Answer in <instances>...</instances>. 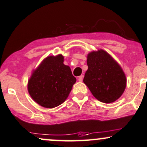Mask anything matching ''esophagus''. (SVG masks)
Here are the masks:
<instances>
[{
	"label": "esophagus",
	"mask_w": 147,
	"mask_h": 147,
	"mask_svg": "<svg viewBox=\"0 0 147 147\" xmlns=\"http://www.w3.org/2000/svg\"><path fill=\"white\" fill-rule=\"evenodd\" d=\"M83 75H81V76H79V77H78V81H83Z\"/></svg>",
	"instance_id": "1"
}]
</instances>
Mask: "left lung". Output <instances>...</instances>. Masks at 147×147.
Returning a JSON list of instances; mask_svg holds the SVG:
<instances>
[{
    "label": "left lung",
    "instance_id": "obj_1",
    "mask_svg": "<svg viewBox=\"0 0 147 147\" xmlns=\"http://www.w3.org/2000/svg\"><path fill=\"white\" fill-rule=\"evenodd\" d=\"M87 64L88 69L84 82L93 96L105 103L118 99L127 84L126 77L121 66L102 49L88 55Z\"/></svg>",
    "mask_w": 147,
    "mask_h": 147
}]
</instances>
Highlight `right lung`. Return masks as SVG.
Instances as JSON below:
<instances>
[{
  "label": "right lung",
  "mask_w": 147,
  "mask_h": 147,
  "mask_svg": "<svg viewBox=\"0 0 147 147\" xmlns=\"http://www.w3.org/2000/svg\"><path fill=\"white\" fill-rule=\"evenodd\" d=\"M76 81L70 67L63 64L62 55L49 56L33 70L28 92L40 105L53 108L66 100Z\"/></svg>",
  "instance_id": "right-lung-1"
}]
</instances>
